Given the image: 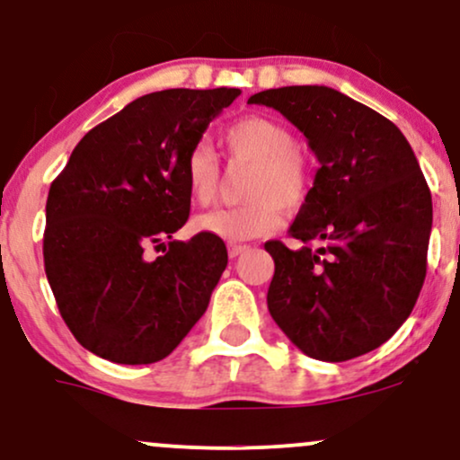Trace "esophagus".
I'll use <instances>...</instances> for the list:
<instances>
[{
  "mask_svg": "<svg viewBox=\"0 0 460 460\" xmlns=\"http://www.w3.org/2000/svg\"><path fill=\"white\" fill-rule=\"evenodd\" d=\"M246 248H248V246H244V244H229V246H226V251H229L231 260H235V257L242 255V252H244Z\"/></svg>",
  "mask_w": 460,
  "mask_h": 460,
  "instance_id": "1",
  "label": "esophagus"
}]
</instances>
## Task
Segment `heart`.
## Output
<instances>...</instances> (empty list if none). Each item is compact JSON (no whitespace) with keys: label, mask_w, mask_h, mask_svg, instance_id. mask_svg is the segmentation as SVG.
I'll return each instance as SVG.
<instances>
[{"label":"heart","mask_w":460,"mask_h":460,"mask_svg":"<svg viewBox=\"0 0 460 460\" xmlns=\"http://www.w3.org/2000/svg\"><path fill=\"white\" fill-rule=\"evenodd\" d=\"M225 149L237 162L252 164L240 208L214 209L194 218L192 229L226 242L252 240L281 225L285 212H294L309 197L311 168L296 149L292 131L268 116H246L223 134ZM190 199L209 205L218 190V162L208 145L192 146L183 164Z\"/></svg>","instance_id":"obj_1"}]
</instances>
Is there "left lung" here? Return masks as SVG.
<instances>
[{"label":"left lung","mask_w":460,"mask_h":460,"mask_svg":"<svg viewBox=\"0 0 460 460\" xmlns=\"http://www.w3.org/2000/svg\"><path fill=\"white\" fill-rule=\"evenodd\" d=\"M248 103L281 112L318 157L314 188L274 260L268 311L307 357L348 361L402 326L426 279L432 199L392 120L329 86H283Z\"/></svg>","instance_id":"1"}]
</instances>
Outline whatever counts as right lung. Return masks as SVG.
Segmentation results:
<instances>
[{
	"label": "right lung",
	"instance_id": "add662e5",
	"mask_svg": "<svg viewBox=\"0 0 460 460\" xmlns=\"http://www.w3.org/2000/svg\"><path fill=\"white\" fill-rule=\"evenodd\" d=\"M240 88L145 94L88 131L47 197L43 255L62 320L93 355L162 361L208 309L225 242L186 225L183 164ZM146 247H162L151 261Z\"/></svg>",
	"mask_w": 460,
	"mask_h": 460
}]
</instances>
